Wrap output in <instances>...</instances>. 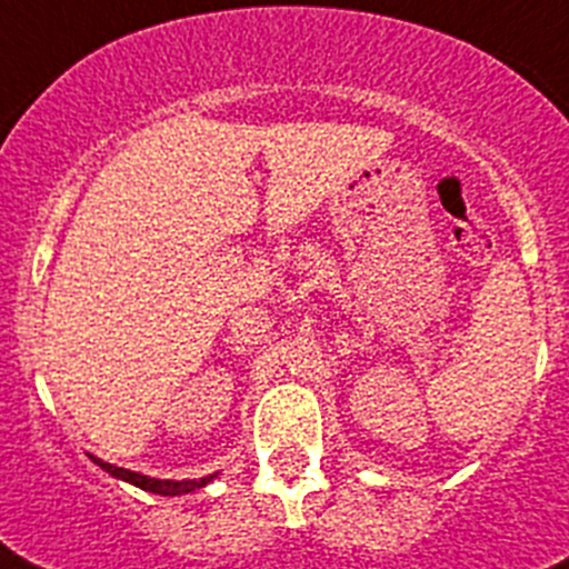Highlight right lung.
Masks as SVG:
<instances>
[{
	"label": "right lung",
	"instance_id": "add662e5",
	"mask_svg": "<svg viewBox=\"0 0 569 569\" xmlns=\"http://www.w3.org/2000/svg\"><path fill=\"white\" fill-rule=\"evenodd\" d=\"M89 458H92L94 463L100 466V469L109 471L111 477H117V480L131 482V486L142 488V491L162 493V497H179V493H190V491H196V488H204L207 482H212V477H216V475H207V477H199V480H157V477L137 475V471H129V469H120V466L106 463V460L94 458V455H89Z\"/></svg>",
	"mask_w": 569,
	"mask_h": 569
}]
</instances>
